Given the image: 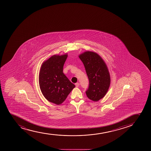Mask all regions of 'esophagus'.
Returning a JSON list of instances; mask_svg holds the SVG:
<instances>
[{
	"label": "esophagus",
	"mask_w": 151,
	"mask_h": 151,
	"mask_svg": "<svg viewBox=\"0 0 151 151\" xmlns=\"http://www.w3.org/2000/svg\"><path fill=\"white\" fill-rule=\"evenodd\" d=\"M75 85H76V87H78L79 86V83H75Z\"/></svg>",
	"instance_id": "obj_1"
}]
</instances>
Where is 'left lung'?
<instances>
[{"label":"left lung","mask_w":151,"mask_h":151,"mask_svg":"<svg viewBox=\"0 0 151 151\" xmlns=\"http://www.w3.org/2000/svg\"><path fill=\"white\" fill-rule=\"evenodd\" d=\"M79 57L84 65L89 81L87 96L97 101L105 96L110 86V75L106 65L99 55L93 52L86 51Z\"/></svg>","instance_id":"obj_1"}]
</instances>
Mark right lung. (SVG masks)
I'll return each mask as SVG.
<instances>
[{"mask_svg":"<svg viewBox=\"0 0 151 151\" xmlns=\"http://www.w3.org/2000/svg\"><path fill=\"white\" fill-rule=\"evenodd\" d=\"M68 55L52 56L41 66L40 87L49 101L59 105L63 103L75 85L63 73V66Z\"/></svg>","mask_w":151,"mask_h":151,"instance_id":"right-lung-1","label":"right lung"}]
</instances>
